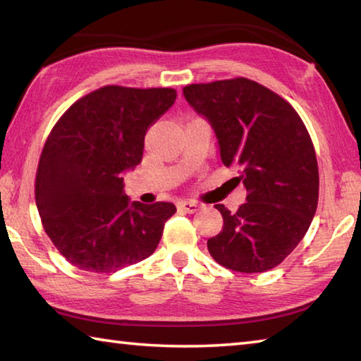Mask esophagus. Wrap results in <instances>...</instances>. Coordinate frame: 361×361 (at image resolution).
Wrapping results in <instances>:
<instances>
[{"label": "esophagus", "mask_w": 361, "mask_h": 361, "mask_svg": "<svg viewBox=\"0 0 361 361\" xmlns=\"http://www.w3.org/2000/svg\"><path fill=\"white\" fill-rule=\"evenodd\" d=\"M178 207L183 209V212H186V213H195V212H199V209H200L199 203L194 202V200H181L178 203Z\"/></svg>", "instance_id": "obj_1"}]
</instances>
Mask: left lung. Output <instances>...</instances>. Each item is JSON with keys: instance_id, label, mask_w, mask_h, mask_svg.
I'll use <instances>...</instances> for the list:
<instances>
[{"instance_id": "left-lung-1", "label": "left lung", "mask_w": 361, "mask_h": 361, "mask_svg": "<svg viewBox=\"0 0 361 361\" xmlns=\"http://www.w3.org/2000/svg\"><path fill=\"white\" fill-rule=\"evenodd\" d=\"M214 130L221 161L237 167L246 203L231 213L214 205L222 231L207 241L212 257L241 273L279 265L303 240L316 214L319 169L303 121L289 102L249 78L183 88Z\"/></svg>"}]
</instances>
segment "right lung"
<instances>
[{"label":"right lung","mask_w":361,"mask_h":361,"mask_svg":"<svg viewBox=\"0 0 361 361\" xmlns=\"http://www.w3.org/2000/svg\"><path fill=\"white\" fill-rule=\"evenodd\" d=\"M175 99L172 88L102 87L72 104L51 129L37 167L36 205L72 265L116 271L159 245L176 207L133 202L123 178L142 162L147 130Z\"/></svg>","instance_id":"right-lung-1"}]
</instances>
